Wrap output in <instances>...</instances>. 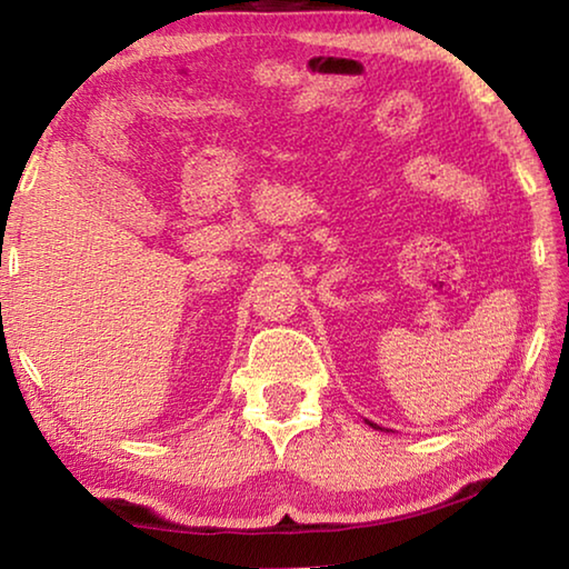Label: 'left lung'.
Masks as SVG:
<instances>
[{
  "mask_svg": "<svg viewBox=\"0 0 569 569\" xmlns=\"http://www.w3.org/2000/svg\"><path fill=\"white\" fill-rule=\"evenodd\" d=\"M371 427H373V423H371Z\"/></svg>",
  "mask_w": 569,
  "mask_h": 569,
  "instance_id": "1",
  "label": "left lung"
}]
</instances>
